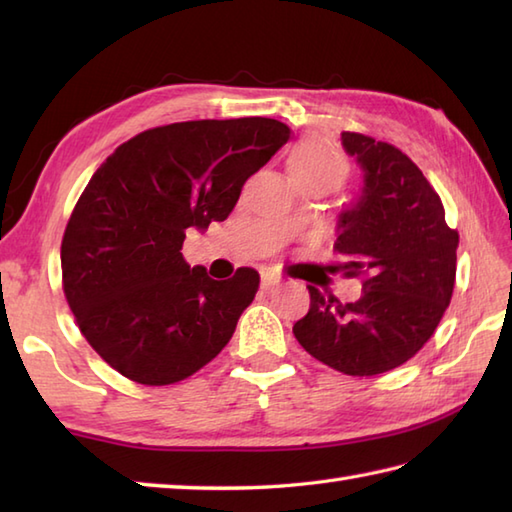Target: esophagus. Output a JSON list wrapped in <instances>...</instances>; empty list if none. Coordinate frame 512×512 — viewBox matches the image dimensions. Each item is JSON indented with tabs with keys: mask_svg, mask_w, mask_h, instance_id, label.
<instances>
[{
	"mask_svg": "<svg viewBox=\"0 0 512 512\" xmlns=\"http://www.w3.org/2000/svg\"><path fill=\"white\" fill-rule=\"evenodd\" d=\"M277 284H281V277L275 273V270H264V273H262V286L264 288H273Z\"/></svg>",
	"mask_w": 512,
	"mask_h": 512,
	"instance_id": "esophagus-1",
	"label": "esophagus"
}]
</instances>
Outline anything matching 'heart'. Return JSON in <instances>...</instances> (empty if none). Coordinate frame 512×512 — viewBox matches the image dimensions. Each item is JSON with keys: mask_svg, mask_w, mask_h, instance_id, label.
I'll return each mask as SVG.
<instances>
[{"mask_svg": "<svg viewBox=\"0 0 512 512\" xmlns=\"http://www.w3.org/2000/svg\"><path fill=\"white\" fill-rule=\"evenodd\" d=\"M288 169L301 187H325L336 191L350 178L352 165L334 140L310 136L292 149Z\"/></svg>", "mask_w": 512, "mask_h": 512, "instance_id": "b5f03b06", "label": "heart"}]
</instances>
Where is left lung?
Returning a JSON list of instances; mask_svg holds the SVG:
<instances>
[{"mask_svg":"<svg viewBox=\"0 0 512 512\" xmlns=\"http://www.w3.org/2000/svg\"><path fill=\"white\" fill-rule=\"evenodd\" d=\"M343 147L365 171L361 198L339 217L336 273L361 279L363 295L341 303L310 290L297 341L317 361L347 376L385 374L431 339L451 303L460 235L416 162L394 145L358 132Z\"/></svg>","mask_w":512,"mask_h":512,"instance_id":"left-lung-1","label":"left lung"}]
</instances>
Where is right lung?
<instances>
[{
    "label": "right lung",
    "mask_w": 512,
    "mask_h": 512,
    "mask_svg": "<svg viewBox=\"0 0 512 512\" xmlns=\"http://www.w3.org/2000/svg\"><path fill=\"white\" fill-rule=\"evenodd\" d=\"M288 138V125L262 116L171 123L129 138L94 171L63 233V292L85 341L118 374L180 383L231 341L259 273L211 279L184 262V233L224 222Z\"/></svg>",
    "instance_id": "obj_1"
}]
</instances>
